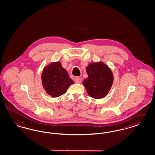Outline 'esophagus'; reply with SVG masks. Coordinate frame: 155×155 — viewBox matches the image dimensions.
<instances>
[{
    "instance_id": "34e87169",
    "label": "esophagus",
    "mask_w": 155,
    "mask_h": 155,
    "mask_svg": "<svg viewBox=\"0 0 155 155\" xmlns=\"http://www.w3.org/2000/svg\"><path fill=\"white\" fill-rule=\"evenodd\" d=\"M74 81H75V82L76 83L80 84V83H81L82 80H81V78H80V77H76V78H75Z\"/></svg>"
}]
</instances>
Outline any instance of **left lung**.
I'll return each mask as SVG.
<instances>
[{"label":"left lung","instance_id":"8db88e82","mask_svg":"<svg viewBox=\"0 0 155 155\" xmlns=\"http://www.w3.org/2000/svg\"><path fill=\"white\" fill-rule=\"evenodd\" d=\"M88 77L82 84L88 95L94 99H101L109 93L114 77L110 68L102 61L91 63L86 67Z\"/></svg>","mask_w":155,"mask_h":155}]
</instances>
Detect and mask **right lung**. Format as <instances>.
Masks as SVG:
<instances>
[{"label":"right lung","instance_id":"right-lung-1","mask_svg":"<svg viewBox=\"0 0 155 155\" xmlns=\"http://www.w3.org/2000/svg\"><path fill=\"white\" fill-rule=\"evenodd\" d=\"M41 80L46 92L53 97L64 94L68 87L74 84L59 61L52 62L45 67Z\"/></svg>","mask_w":155,"mask_h":155}]
</instances>
